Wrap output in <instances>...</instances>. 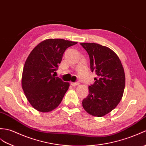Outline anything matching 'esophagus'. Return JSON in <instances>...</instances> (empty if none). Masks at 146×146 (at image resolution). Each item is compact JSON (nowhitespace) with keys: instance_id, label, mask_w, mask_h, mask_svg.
Masks as SVG:
<instances>
[{"instance_id":"obj_1","label":"esophagus","mask_w":146,"mask_h":146,"mask_svg":"<svg viewBox=\"0 0 146 146\" xmlns=\"http://www.w3.org/2000/svg\"><path fill=\"white\" fill-rule=\"evenodd\" d=\"M71 84H72V86H77L80 84L79 82H75V83H71Z\"/></svg>"}]
</instances>
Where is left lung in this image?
Instances as JSON below:
<instances>
[{
  "instance_id": "left-lung-1",
  "label": "left lung",
  "mask_w": 146,
  "mask_h": 146,
  "mask_svg": "<svg viewBox=\"0 0 146 146\" xmlns=\"http://www.w3.org/2000/svg\"><path fill=\"white\" fill-rule=\"evenodd\" d=\"M88 53L91 72L96 74L89 86L88 96L82 101L88 113L101 117L113 110L123 97L125 74L119 57L107 46L94 43H81Z\"/></svg>"
}]
</instances>
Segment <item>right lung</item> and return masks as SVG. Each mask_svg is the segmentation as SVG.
<instances>
[{
	"label": "right lung",
	"mask_w": 146,
	"mask_h": 146,
	"mask_svg": "<svg viewBox=\"0 0 146 146\" xmlns=\"http://www.w3.org/2000/svg\"><path fill=\"white\" fill-rule=\"evenodd\" d=\"M77 42L50 38L37 45L27 58L23 69L22 86L30 104L38 111L47 113L62 102L70 84L54 74L65 51Z\"/></svg>",
	"instance_id": "1"
}]
</instances>
